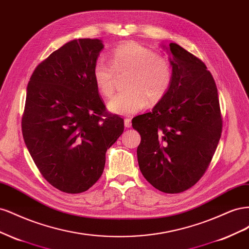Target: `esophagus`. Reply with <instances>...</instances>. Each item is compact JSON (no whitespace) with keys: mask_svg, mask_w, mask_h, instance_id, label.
Instances as JSON below:
<instances>
[{"mask_svg":"<svg viewBox=\"0 0 249 249\" xmlns=\"http://www.w3.org/2000/svg\"><path fill=\"white\" fill-rule=\"evenodd\" d=\"M131 125H132L131 119H130V118H125V119H124V126H125V127H130Z\"/></svg>","mask_w":249,"mask_h":249,"instance_id":"esophagus-1","label":"esophagus"}]
</instances>
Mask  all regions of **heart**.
Segmentation results:
<instances>
[{
    "instance_id": "b5f03b06",
    "label": "heart",
    "mask_w": 249,
    "mask_h": 249,
    "mask_svg": "<svg viewBox=\"0 0 249 249\" xmlns=\"http://www.w3.org/2000/svg\"><path fill=\"white\" fill-rule=\"evenodd\" d=\"M111 65L97 59L92 78L97 90L106 97L114 91L115 73L129 72L125 82L127 90L116 94L108 103V109L119 115H134L145 108L147 103L156 104L167 94L172 82V69L168 60L154 54L142 44L127 41L112 51Z\"/></svg>"
}]
</instances>
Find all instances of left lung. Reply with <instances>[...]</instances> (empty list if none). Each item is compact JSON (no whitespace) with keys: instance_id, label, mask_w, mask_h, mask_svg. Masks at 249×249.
<instances>
[{"instance_id":"left-lung-1","label":"left lung","mask_w":249,"mask_h":249,"mask_svg":"<svg viewBox=\"0 0 249 249\" xmlns=\"http://www.w3.org/2000/svg\"><path fill=\"white\" fill-rule=\"evenodd\" d=\"M167 50L172 82L152 112L134 117L141 136L140 171L156 189L179 193L203 176L222 131L215 81L205 63L178 44Z\"/></svg>"}]
</instances>
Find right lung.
Listing matches in <instances>:
<instances>
[{
    "label": "right lung",
    "instance_id": "add662e5",
    "mask_svg": "<svg viewBox=\"0 0 249 249\" xmlns=\"http://www.w3.org/2000/svg\"><path fill=\"white\" fill-rule=\"evenodd\" d=\"M104 44L80 38L37 65L28 83L22 136L37 168L66 193H81L104 171L107 149L124 132L99 95L92 69Z\"/></svg>",
    "mask_w": 249,
    "mask_h": 249
}]
</instances>
